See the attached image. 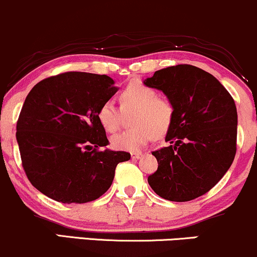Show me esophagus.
Listing matches in <instances>:
<instances>
[{
	"mask_svg": "<svg viewBox=\"0 0 257 257\" xmlns=\"http://www.w3.org/2000/svg\"><path fill=\"white\" fill-rule=\"evenodd\" d=\"M142 158V153H132V159Z\"/></svg>",
	"mask_w": 257,
	"mask_h": 257,
	"instance_id": "1",
	"label": "esophagus"
}]
</instances>
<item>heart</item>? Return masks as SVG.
<instances>
[{"mask_svg":"<svg viewBox=\"0 0 257 257\" xmlns=\"http://www.w3.org/2000/svg\"><path fill=\"white\" fill-rule=\"evenodd\" d=\"M121 109L112 102H105L98 110V121L106 132L117 131L123 112H133L134 128L117 133L111 138V146L117 151L139 152L153 138L161 139L170 132L174 119V106L170 99L158 97V92L140 82H133L119 93Z\"/></svg>","mask_w":257,"mask_h":257,"instance_id":"b5f03b06","label":"heart"}]
</instances>
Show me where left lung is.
I'll return each mask as SVG.
<instances>
[{
    "instance_id": "8db88e82",
    "label": "left lung",
    "mask_w": 257,
    "mask_h": 257,
    "mask_svg": "<svg viewBox=\"0 0 257 257\" xmlns=\"http://www.w3.org/2000/svg\"><path fill=\"white\" fill-rule=\"evenodd\" d=\"M174 106L168 147L152 154L158 170L148 184L158 196L188 201L203 196L224 177L236 154L237 110L219 80L192 65L159 70L144 80Z\"/></svg>"
}]
</instances>
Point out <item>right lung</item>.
I'll use <instances>...</instances> for the list:
<instances>
[{
    "label": "right lung",
    "instance_id": "right-lung-1",
    "mask_svg": "<svg viewBox=\"0 0 257 257\" xmlns=\"http://www.w3.org/2000/svg\"><path fill=\"white\" fill-rule=\"evenodd\" d=\"M118 87L105 74L65 72L39 82L22 106L16 140L31 184L52 199L83 204L111 186L131 154L109 145L98 110Z\"/></svg>",
    "mask_w": 257,
    "mask_h": 257
}]
</instances>
